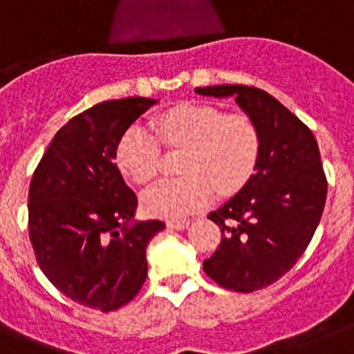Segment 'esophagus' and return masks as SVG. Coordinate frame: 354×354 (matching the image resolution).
<instances>
[{
    "label": "esophagus",
    "mask_w": 354,
    "mask_h": 354,
    "mask_svg": "<svg viewBox=\"0 0 354 354\" xmlns=\"http://www.w3.org/2000/svg\"><path fill=\"white\" fill-rule=\"evenodd\" d=\"M167 226L171 227V230H185L189 226V221H171L167 222Z\"/></svg>",
    "instance_id": "obj_1"
}]
</instances>
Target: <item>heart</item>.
Segmentation results:
<instances>
[{"mask_svg":"<svg viewBox=\"0 0 354 354\" xmlns=\"http://www.w3.org/2000/svg\"><path fill=\"white\" fill-rule=\"evenodd\" d=\"M161 139L187 147L182 171L187 176L165 178L141 196L143 209L167 221H182L213 202L216 189L232 194L250 180L261 150L255 122L246 113H224L211 104H178L158 118ZM121 172L136 183L156 176L161 141L154 130L133 122L115 147Z\"/></svg>","mask_w":354,"mask_h":354,"instance_id":"obj_1","label":"heart"}]
</instances>
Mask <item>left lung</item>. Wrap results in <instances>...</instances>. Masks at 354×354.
I'll list each match as a JSON object with an SVG mask.
<instances>
[{
    "instance_id": "1",
    "label": "left lung",
    "mask_w": 354,
    "mask_h": 354,
    "mask_svg": "<svg viewBox=\"0 0 354 354\" xmlns=\"http://www.w3.org/2000/svg\"><path fill=\"white\" fill-rule=\"evenodd\" d=\"M194 91L235 97L259 130L255 172L233 198L209 213L224 236L204 261L205 274L227 290H259L296 264L318 227L327 198L318 143L307 124L259 88L222 84Z\"/></svg>"
}]
</instances>
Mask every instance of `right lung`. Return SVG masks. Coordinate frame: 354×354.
<instances>
[{
  "instance_id": "obj_1",
  "label": "right lung",
  "mask_w": 354,
  "mask_h": 354,
  "mask_svg": "<svg viewBox=\"0 0 354 354\" xmlns=\"http://www.w3.org/2000/svg\"><path fill=\"white\" fill-rule=\"evenodd\" d=\"M158 101L99 102L64 124L29 187V239L47 279L84 307L110 313L147 279V246L165 224L133 222L138 196L115 160L121 133Z\"/></svg>"
}]
</instances>
